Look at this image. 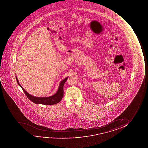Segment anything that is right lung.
Instances as JSON below:
<instances>
[{
    "instance_id": "right-lung-1",
    "label": "right lung",
    "mask_w": 148,
    "mask_h": 148,
    "mask_svg": "<svg viewBox=\"0 0 148 148\" xmlns=\"http://www.w3.org/2000/svg\"><path fill=\"white\" fill-rule=\"evenodd\" d=\"M16 81H17V83L18 84V85L22 88L23 91L24 92L25 94L26 95L27 97L31 101H32L33 103H36V104H42V105H52L58 103L61 101L63 98V95H64L63 86L64 85V83H65L66 81H67V79L68 78V77H66L62 81H61V82L59 84V88L57 90V92L55 93V95L50 96V97H36L31 95L30 94L28 93L21 85L18 82V79L16 76Z\"/></svg>"
}]
</instances>
